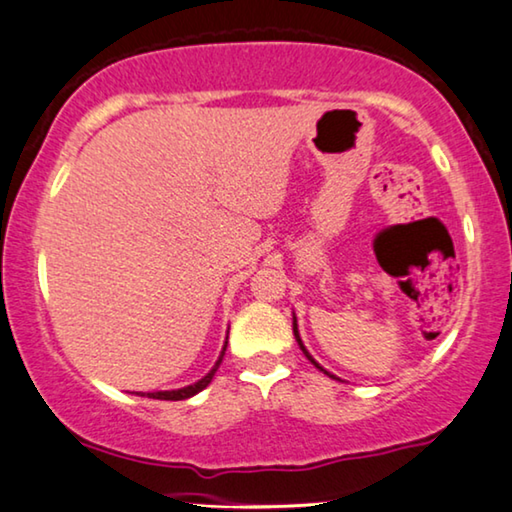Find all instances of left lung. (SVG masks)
Returning <instances> with one entry per match:
<instances>
[{"label":"left lung","instance_id":"left-lung-1","mask_svg":"<svg viewBox=\"0 0 512 512\" xmlns=\"http://www.w3.org/2000/svg\"><path fill=\"white\" fill-rule=\"evenodd\" d=\"M292 329H294V338H296V342H299V347H301V352L305 354V358H308V361H310L312 365H315V368H317V370H322V372H324V375H329V372H326V370L322 368V365H319V363L315 361V358H312V356H310V352H308V349H305V345H303V340H301V335H299V324H296V317H294V322H292ZM329 377H333V375H329Z\"/></svg>","mask_w":512,"mask_h":512}]
</instances>
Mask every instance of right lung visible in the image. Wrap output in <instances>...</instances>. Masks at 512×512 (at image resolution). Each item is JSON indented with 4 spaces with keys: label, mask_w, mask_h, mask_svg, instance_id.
<instances>
[{
    "label": "right lung",
    "mask_w": 512,
    "mask_h": 512,
    "mask_svg": "<svg viewBox=\"0 0 512 512\" xmlns=\"http://www.w3.org/2000/svg\"><path fill=\"white\" fill-rule=\"evenodd\" d=\"M225 349H227V342L223 345V352H220L216 365H213V368H211V370L207 372V375H204L200 381H195V384L177 388V391H156V393H137V395H147V398H154V400H188V398H193V395L204 391V388H207V386L211 384L213 375H216V370L220 368V363H223Z\"/></svg>",
    "instance_id": "right-lung-1"
}]
</instances>
